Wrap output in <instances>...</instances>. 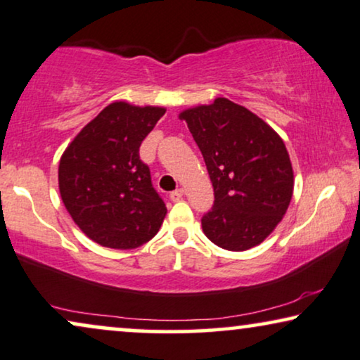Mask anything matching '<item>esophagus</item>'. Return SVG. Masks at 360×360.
Returning a JSON list of instances; mask_svg holds the SVG:
<instances>
[{
    "mask_svg": "<svg viewBox=\"0 0 360 360\" xmlns=\"http://www.w3.org/2000/svg\"><path fill=\"white\" fill-rule=\"evenodd\" d=\"M183 195H184V189H176L169 194V198H171V201L176 202V201H181V199H183Z\"/></svg>",
    "mask_w": 360,
    "mask_h": 360,
    "instance_id": "esophagus-1",
    "label": "esophagus"
}]
</instances>
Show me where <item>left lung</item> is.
<instances>
[{
  "mask_svg": "<svg viewBox=\"0 0 360 360\" xmlns=\"http://www.w3.org/2000/svg\"><path fill=\"white\" fill-rule=\"evenodd\" d=\"M214 188V206L201 224L226 251L256 248L276 229L294 193V171L284 141L248 108L216 98L184 109Z\"/></svg>",
  "mask_w": 360,
  "mask_h": 360,
  "instance_id": "8db88e82",
  "label": "left lung"
}]
</instances>
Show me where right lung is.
<instances>
[{
    "instance_id": "right-lung-1",
    "label": "right lung",
    "mask_w": 360,
    "mask_h": 360,
    "mask_svg": "<svg viewBox=\"0 0 360 360\" xmlns=\"http://www.w3.org/2000/svg\"><path fill=\"white\" fill-rule=\"evenodd\" d=\"M166 108L111 103L89 121L59 159L58 184L66 211L91 240L136 249L158 234L166 204L151 184L139 146Z\"/></svg>"
}]
</instances>
